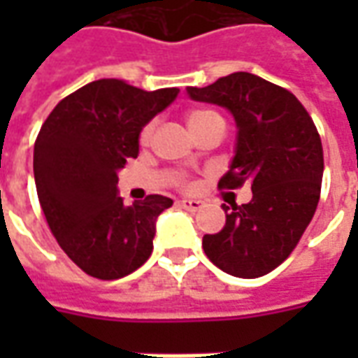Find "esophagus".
I'll list each match as a JSON object with an SVG mask.
<instances>
[{"instance_id": "34e87169", "label": "esophagus", "mask_w": 358, "mask_h": 358, "mask_svg": "<svg viewBox=\"0 0 358 358\" xmlns=\"http://www.w3.org/2000/svg\"><path fill=\"white\" fill-rule=\"evenodd\" d=\"M180 205H182V207H184V209H187V210H199L203 207V201L201 199H180Z\"/></svg>"}]
</instances>
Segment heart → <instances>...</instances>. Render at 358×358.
I'll use <instances>...</instances> for the list:
<instances>
[{"instance_id":"1","label":"heart","mask_w":358,"mask_h":358,"mask_svg":"<svg viewBox=\"0 0 358 358\" xmlns=\"http://www.w3.org/2000/svg\"><path fill=\"white\" fill-rule=\"evenodd\" d=\"M209 115H215V113H207V110H195V113H192V115H189L187 124H189V122H195V120H201V118L209 117ZM148 136H149V128L145 130V132H143V140H148Z\"/></svg>"}]
</instances>
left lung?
<instances>
[{"label": "left lung", "instance_id": "8db88e82", "mask_svg": "<svg viewBox=\"0 0 358 358\" xmlns=\"http://www.w3.org/2000/svg\"><path fill=\"white\" fill-rule=\"evenodd\" d=\"M194 101L230 110L236 122L232 163L218 186L251 184L253 197L226 207V224L203 236L210 263L236 278L268 274L289 257L320 199L322 141L301 101L251 73H232L205 88H186Z\"/></svg>", "mask_w": 358, "mask_h": 358}]
</instances>
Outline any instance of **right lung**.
<instances>
[{
  "instance_id": "1",
  "label": "right lung",
  "mask_w": 358,
  "mask_h": 358,
  "mask_svg": "<svg viewBox=\"0 0 358 358\" xmlns=\"http://www.w3.org/2000/svg\"><path fill=\"white\" fill-rule=\"evenodd\" d=\"M178 92H145L117 78L90 82L59 101L38 134V199L61 249L90 276H128L153 251L157 218L172 199L148 195L124 205L118 171L138 157L141 130Z\"/></svg>"
}]
</instances>
